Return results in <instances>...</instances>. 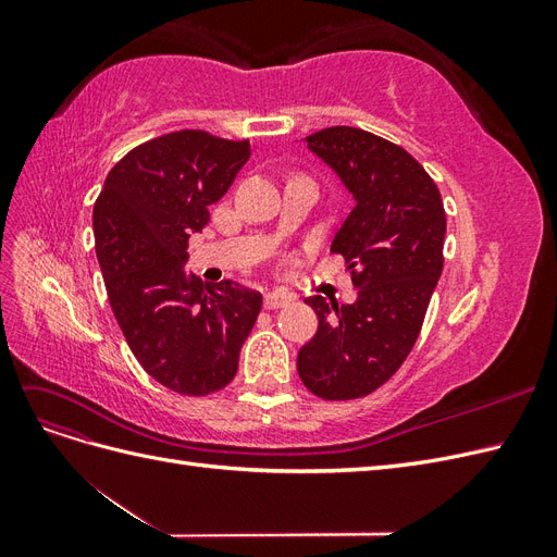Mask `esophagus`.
Returning a JSON list of instances; mask_svg holds the SVG:
<instances>
[{
    "mask_svg": "<svg viewBox=\"0 0 557 557\" xmlns=\"http://www.w3.org/2000/svg\"><path fill=\"white\" fill-rule=\"evenodd\" d=\"M295 297L290 295V293H285V290H272V293H267L264 295V309H281V307H285V305H290Z\"/></svg>",
    "mask_w": 557,
    "mask_h": 557,
    "instance_id": "esophagus-1",
    "label": "esophagus"
}]
</instances>
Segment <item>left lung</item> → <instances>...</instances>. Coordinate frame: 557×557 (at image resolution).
<instances>
[{"label": "left lung", "instance_id": "left-lung-1", "mask_svg": "<svg viewBox=\"0 0 557 557\" xmlns=\"http://www.w3.org/2000/svg\"><path fill=\"white\" fill-rule=\"evenodd\" d=\"M356 207L332 242L358 299L307 297L318 332L299 348L301 383L323 399H358L391 379L411 352L444 269L446 211L436 183L401 146L358 127L307 137Z\"/></svg>", "mask_w": 557, "mask_h": 557}]
</instances>
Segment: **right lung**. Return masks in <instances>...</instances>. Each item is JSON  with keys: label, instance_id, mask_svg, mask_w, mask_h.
Instances as JSON below:
<instances>
[{"label": "right lung", "instance_id": "right-lung-1", "mask_svg": "<svg viewBox=\"0 0 557 557\" xmlns=\"http://www.w3.org/2000/svg\"><path fill=\"white\" fill-rule=\"evenodd\" d=\"M248 158V139L162 134L115 162L95 201V250L113 315L146 374L178 395L223 391L262 309L256 290L185 272L190 234L209 223V205Z\"/></svg>", "mask_w": 557, "mask_h": 557}]
</instances>
